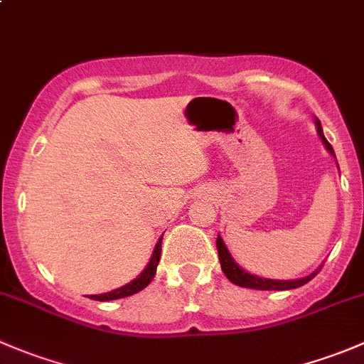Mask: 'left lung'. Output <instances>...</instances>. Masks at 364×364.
I'll list each match as a JSON object with an SVG mask.
<instances>
[{
    "label": "left lung",
    "instance_id": "8db88e82",
    "mask_svg": "<svg viewBox=\"0 0 364 364\" xmlns=\"http://www.w3.org/2000/svg\"><path fill=\"white\" fill-rule=\"evenodd\" d=\"M315 127H317V134H318V137H321L324 148L328 149L329 155H331L333 159H336L331 144H329L328 139L324 137L321 121H318L317 117H315ZM216 250H218L220 266H222L223 274H225V277L229 278L232 284L240 285V287L257 289V291H291V289H297V287H301V285L308 284V282H310L311 278H314L315 274L321 271V267H318V269H315L314 273H310L308 277L296 278V280H273V278H262V277H257V274H252V273H248V271H245L243 267H241L240 264L234 260V257L230 255L229 248L225 247V243H223V240L220 234H218V237H216Z\"/></svg>",
    "mask_w": 364,
    "mask_h": 364
}]
</instances>
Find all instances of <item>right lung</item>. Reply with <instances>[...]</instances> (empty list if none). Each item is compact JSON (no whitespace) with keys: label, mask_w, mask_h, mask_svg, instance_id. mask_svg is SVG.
<instances>
[{"label":"right lung","mask_w":364,"mask_h":364,"mask_svg":"<svg viewBox=\"0 0 364 364\" xmlns=\"http://www.w3.org/2000/svg\"><path fill=\"white\" fill-rule=\"evenodd\" d=\"M161 237H164V236H161ZM161 237H160L159 241H156L155 250H153V255H151V259H149L148 266H146L144 269H142V273L139 274L137 278H134V280H132L130 284L123 285V287L114 289V291H111V292H105V294H93V296H90V299H95V301L121 299V297H128V296H132V294H137L139 291H142V289L148 287V285L151 284L153 278H155L156 266H159V262H160Z\"/></svg>","instance_id":"1"}]
</instances>
